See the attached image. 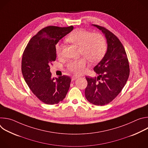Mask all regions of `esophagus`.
<instances>
[{"instance_id": "esophagus-1", "label": "esophagus", "mask_w": 148, "mask_h": 148, "mask_svg": "<svg viewBox=\"0 0 148 148\" xmlns=\"http://www.w3.org/2000/svg\"><path fill=\"white\" fill-rule=\"evenodd\" d=\"M78 76H77V75H73V77H72V78H71V79H72V81H74L75 79H76L77 78H78Z\"/></svg>"}]
</instances>
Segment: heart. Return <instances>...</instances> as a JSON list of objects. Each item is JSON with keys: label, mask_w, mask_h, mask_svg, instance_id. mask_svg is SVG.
<instances>
[{"label": "heart", "mask_w": 148, "mask_h": 148, "mask_svg": "<svg viewBox=\"0 0 148 148\" xmlns=\"http://www.w3.org/2000/svg\"><path fill=\"white\" fill-rule=\"evenodd\" d=\"M70 43L79 46V54L83 57L76 60H70L66 64L67 69L70 72L79 75L86 70L87 60L91 63L100 61L107 50V43L103 36L99 33L84 29H77L71 33L66 38ZM62 46L60 44L56 46L57 56L62 54Z\"/></svg>", "instance_id": "1"}]
</instances>
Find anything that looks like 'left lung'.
Masks as SVG:
<instances>
[{
  "mask_svg": "<svg viewBox=\"0 0 148 148\" xmlns=\"http://www.w3.org/2000/svg\"><path fill=\"white\" fill-rule=\"evenodd\" d=\"M107 38L108 47L103 58L94 68L97 77H86L85 96L90 103L104 105L114 100L128 81L130 70L125 50L119 38L103 26L93 25Z\"/></svg>",
  "mask_w": 148,
  "mask_h": 148,
  "instance_id": "8db88e82",
  "label": "left lung"
}]
</instances>
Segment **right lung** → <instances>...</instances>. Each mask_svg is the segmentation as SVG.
Instances as JSON below:
<instances>
[{
  "label": "right lung",
  "mask_w": 148,
  "mask_h": 148,
  "mask_svg": "<svg viewBox=\"0 0 148 148\" xmlns=\"http://www.w3.org/2000/svg\"><path fill=\"white\" fill-rule=\"evenodd\" d=\"M73 30V26L46 27L30 40L23 52L22 72L24 79L32 92L46 104L62 101L69 90L70 77H53L50 65L56 59V44Z\"/></svg>",
  "instance_id": "right-lung-1"
}]
</instances>
